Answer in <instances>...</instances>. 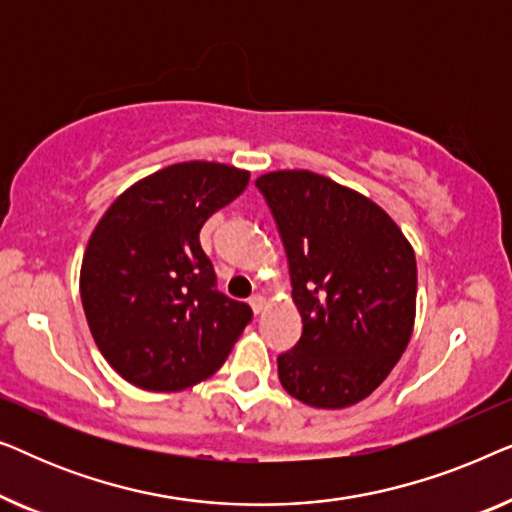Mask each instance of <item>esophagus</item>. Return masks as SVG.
<instances>
[{
	"instance_id": "1",
	"label": "esophagus",
	"mask_w": 512,
	"mask_h": 512,
	"mask_svg": "<svg viewBox=\"0 0 512 512\" xmlns=\"http://www.w3.org/2000/svg\"><path fill=\"white\" fill-rule=\"evenodd\" d=\"M249 305H251V310H254L256 314H261L263 307H265V296H263V293H254V296L249 298Z\"/></svg>"
}]
</instances>
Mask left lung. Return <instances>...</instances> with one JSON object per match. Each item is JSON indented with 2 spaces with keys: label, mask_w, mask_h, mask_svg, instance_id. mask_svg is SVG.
Masks as SVG:
<instances>
[{
  "label": "left lung",
  "mask_w": 512,
  "mask_h": 512,
  "mask_svg": "<svg viewBox=\"0 0 512 512\" xmlns=\"http://www.w3.org/2000/svg\"><path fill=\"white\" fill-rule=\"evenodd\" d=\"M279 235L303 335L279 354L282 387L312 408L363 401L387 380L415 326L417 261L380 205L307 170L256 179Z\"/></svg>",
  "instance_id": "left-lung-1"
}]
</instances>
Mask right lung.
Instances as JSON below:
<instances>
[{
    "instance_id": "obj_1",
    "label": "right lung",
    "mask_w": 512,
    "mask_h": 512,
    "mask_svg": "<svg viewBox=\"0 0 512 512\" xmlns=\"http://www.w3.org/2000/svg\"><path fill=\"white\" fill-rule=\"evenodd\" d=\"M249 172L191 160L118 195L90 235L81 303L104 359L149 391H181L221 368L251 307L216 291L200 228L233 202Z\"/></svg>"
}]
</instances>
